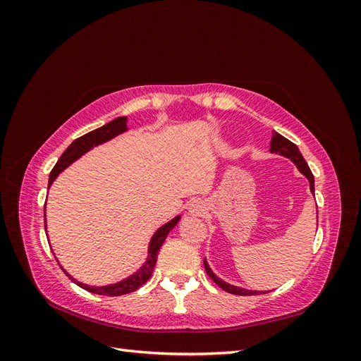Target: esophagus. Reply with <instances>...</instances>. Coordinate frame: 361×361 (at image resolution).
<instances>
[{"label":"esophagus","mask_w":361,"mask_h":361,"mask_svg":"<svg viewBox=\"0 0 361 361\" xmlns=\"http://www.w3.org/2000/svg\"><path fill=\"white\" fill-rule=\"evenodd\" d=\"M206 214V204L203 202L195 200L190 204V215L192 216H202Z\"/></svg>","instance_id":"esophagus-1"}]
</instances>
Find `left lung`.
<instances>
[{"mask_svg":"<svg viewBox=\"0 0 361 361\" xmlns=\"http://www.w3.org/2000/svg\"><path fill=\"white\" fill-rule=\"evenodd\" d=\"M271 154H279L281 157L285 158H289L295 166H297V169L304 174L305 178L309 179V183H310V191L313 192L314 195V178L313 174L307 166V162H305V159L302 158L300 149L295 146L292 141H289L288 138H285L283 135H280L279 133H274L272 130V138H271ZM318 207V206H316ZM203 265H204V269L207 272V276H209L218 286H220L223 290L228 292V293H233V295H259V293H265V292H260V290H248V289H244V288H238V286H233V285H228V283L223 281L221 279H218L212 269L209 268V265H207L206 259L203 260Z\"/></svg>","mask_w":361,"mask_h":361,"instance_id":"1","label":"left lung"}]
</instances>
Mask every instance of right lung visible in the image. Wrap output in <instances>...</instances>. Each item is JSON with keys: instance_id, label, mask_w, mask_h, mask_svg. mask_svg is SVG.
I'll return each mask as SVG.
<instances>
[{"instance_id": "1", "label": "right lung", "mask_w": 361, "mask_h": 361, "mask_svg": "<svg viewBox=\"0 0 361 361\" xmlns=\"http://www.w3.org/2000/svg\"><path fill=\"white\" fill-rule=\"evenodd\" d=\"M126 122L128 118L126 117H117L114 118L113 122L106 123L101 128H97L94 130H92V133L85 134L80 138H76L73 143L63 152V155L60 157V159L57 161L56 167L52 169L51 174H49V182H48V188L51 187V183L56 180V178L59 176V174L69 167L72 162H75L78 158H81L84 154H87L90 149H93L94 146H99L102 143H106L108 140H111L114 137H117L118 134L125 133V130H128V126H126ZM180 220V215L174 216L171 221L166 223L162 227H159L158 231L155 232V235L152 236L150 243H149V251H147V260L145 262V265L141 267L137 272H134L133 276H129L126 279H123L122 281H117L114 283V285H106V286H89V285H84V283L75 280L71 274H68L66 271V276L78 285L80 288L89 290L92 293H97V295H108V297H118V295H125V293H130L137 290L140 286H143L145 283L150 279L152 272H154V268H155V264H157V259H158V253H159V248L161 245L164 244V241H166V238L169 235V232L171 231V228L176 226ZM45 223H47V215H45ZM45 228H47V224H45Z\"/></svg>"}]
</instances>
